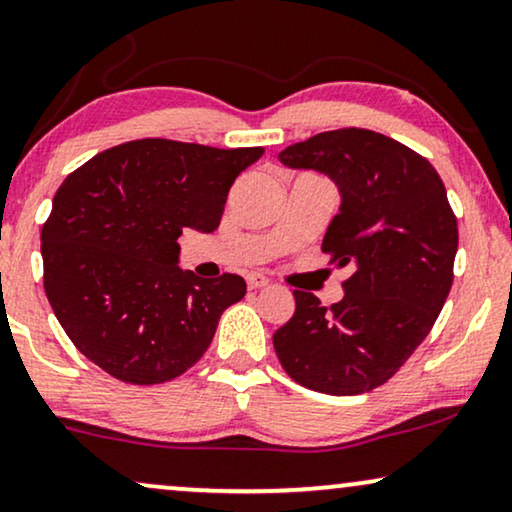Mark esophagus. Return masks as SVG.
<instances>
[{
	"label": "esophagus",
	"mask_w": 512,
	"mask_h": 512,
	"mask_svg": "<svg viewBox=\"0 0 512 512\" xmlns=\"http://www.w3.org/2000/svg\"><path fill=\"white\" fill-rule=\"evenodd\" d=\"M245 281H248V288L250 290H257V288H264L269 286V278L260 274V271H250L248 276H245Z\"/></svg>",
	"instance_id": "obj_1"
}]
</instances>
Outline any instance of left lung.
I'll use <instances>...</instances> for the list:
<instances>
[{
    "instance_id": "8db88e82",
    "label": "left lung",
    "mask_w": 512,
    "mask_h": 512,
    "mask_svg": "<svg viewBox=\"0 0 512 512\" xmlns=\"http://www.w3.org/2000/svg\"><path fill=\"white\" fill-rule=\"evenodd\" d=\"M278 160L338 184L342 205L321 250L352 274L331 309L295 290L293 319L274 333L276 357L314 392H371L428 338L454 283L458 226L442 179L409 146L359 127L316 134Z\"/></svg>"
}]
</instances>
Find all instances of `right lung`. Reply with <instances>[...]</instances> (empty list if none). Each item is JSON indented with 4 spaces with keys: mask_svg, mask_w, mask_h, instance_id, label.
Returning a JSON list of instances; mask_svg holds the SVG:
<instances>
[{
    "mask_svg": "<svg viewBox=\"0 0 512 512\" xmlns=\"http://www.w3.org/2000/svg\"><path fill=\"white\" fill-rule=\"evenodd\" d=\"M262 153L137 139L68 174L42 226L44 293L84 357L132 385L167 383L203 357L245 281L181 271L177 238L215 231Z\"/></svg>",
    "mask_w": 512,
    "mask_h": 512,
    "instance_id": "right-lung-1",
    "label": "right lung"
}]
</instances>
